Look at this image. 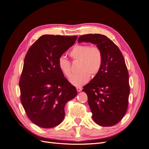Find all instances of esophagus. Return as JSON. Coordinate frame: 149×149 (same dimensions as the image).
<instances>
[{
  "mask_svg": "<svg viewBox=\"0 0 149 149\" xmlns=\"http://www.w3.org/2000/svg\"><path fill=\"white\" fill-rule=\"evenodd\" d=\"M76 90H77L78 92H80L82 90V88L80 87H76Z\"/></svg>",
  "mask_w": 149,
  "mask_h": 149,
  "instance_id": "obj_1",
  "label": "esophagus"
}]
</instances>
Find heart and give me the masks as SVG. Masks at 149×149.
I'll list each match as a JSON object with an SVG mask.
<instances>
[{
  "label": "heart",
  "instance_id": "obj_1",
  "mask_svg": "<svg viewBox=\"0 0 149 149\" xmlns=\"http://www.w3.org/2000/svg\"><path fill=\"white\" fill-rule=\"evenodd\" d=\"M73 61H79L80 73L73 75L70 82L76 86H81L88 82L90 75L95 76L100 71L102 65L103 56L101 49L97 46L90 47L86 44H78L69 52ZM58 67L65 77L69 78L72 74L71 63L63 56L58 60Z\"/></svg>",
  "mask_w": 149,
  "mask_h": 149
}]
</instances>
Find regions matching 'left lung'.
Here are the masks:
<instances>
[{"label": "left lung", "instance_id": "left-lung-1", "mask_svg": "<svg viewBox=\"0 0 149 149\" xmlns=\"http://www.w3.org/2000/svg\"><path fill=\"white\" fill-rule=\"evenodd\" d=\"M96 45L102 53L100 71L83 87L94 121L104 127L119 123L127 109L130 86L129 73L124 56L116 45L106 36L87 34L78 42Z\"/></svg>", "mask_w": 149, "mask_h": 149}]
</instances>
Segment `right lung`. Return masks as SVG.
<instances>
[{"mask_svg":"<svg viewBox=\"0 0 149 149\" xmlns=\"http://www.w3.org/2000/svg\"><path fill=\"white\" fill-rule=\"evenodd\" d=\"M77 38L44 35L26 54L19 81L20 101L28 118L39 127L59 125L65 118L66 103L77 95L58 67L59 58Z\"/></svg>","mask_w":149,"mask_h":149,"instance_id":"1","label":"right lung"}]
</instances>
